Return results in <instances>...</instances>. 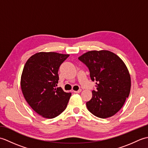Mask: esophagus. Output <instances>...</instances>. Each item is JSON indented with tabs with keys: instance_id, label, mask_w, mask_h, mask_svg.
I'll list each match as a JSON object with an SVG mask.
<instances>
[{
	"instance_id": "obj_1",
	"label": "esophagus",
	"mask_w": 148,
	"mask_h": 148,
	"mask_svg": "<svg viewBox=\"0 0 148 148\" xmlns=\"http://www.w3.org/2000/svg\"><path fill=\"white\" fill-rule=\"evenodd\" d=\"M81 92V89L78 90L77 91H73V92L75 93H80Z\"/></svg>"
}]
</instances>
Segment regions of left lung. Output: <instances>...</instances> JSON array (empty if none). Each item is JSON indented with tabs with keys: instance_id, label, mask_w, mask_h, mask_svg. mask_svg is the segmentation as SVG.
<instances>
[{
	"instance_id": "1",
	"label": "left lung",
	"mask_w": 148,
	"mask_h": 148,
	"mask_svg": "<svg viewBox=\"0 0 148 148\" xmlns=\"http://www.w3.org/2000/svg\"><path fill=\"white\" fill-rule=\"evenodd\" d=\"M78 59L88 68L97 90L86 102L88 111L100 118L111 117L123 106L130 92L129 72L122 60L109 51H90Z\"/></svg>"
}]
</instances>
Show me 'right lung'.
Here are the masks:
<instances>
[{"label":"right lung","instance_id":"right-lung-1","mask_svg":"<svg viewBox=\"0 0 148 148\" xmlns=\"http://www.w3.org/2000/svg\"><path fill=\"white\" fill-rule=\"evenodd\" d=\"M69 56L55 52L32 55L24 66L21 88L26 101L37 114L53 118L67 108L71 93L57 88L60 66Z\"/></svg>","mask_w":148,"mask_h":148}]
</instances>
